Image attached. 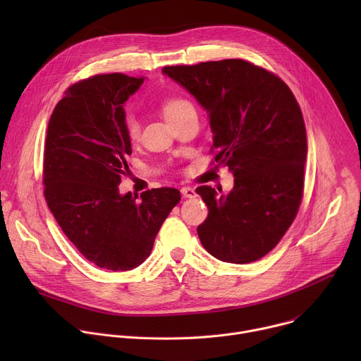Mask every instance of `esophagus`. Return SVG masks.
I'll use <instances>...</instances> for the list:
<instances>
[{"label": "esophagus", "instance_id": "1", "mask_svg": "<svg viewBox=\"0 0 361 361\" xmlns=\"http://www.w3.org/2000/svg\"><path fill=\"white\" fill-rule=\"evenodd\" d=\"M181 194L185 197V198H194L197 195L195 190L191 188V187H183L181 188Z\"/></svg>", "mask_w": 361, "mask_h": 361}]
</instances>
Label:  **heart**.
I'll return each instance as SVG.
<instances>
[{"label": "heart", "instance_id": "b5f03b06", "mask_svg": "<svg viewBox=\"0 0 361 361\" xmlns=\"http://www.w3.org/2000/svg\"><path fill=\"white\" fill-rule=\"evenodd\" d=\"M161 107H163L164 117L169 123L180 118L181 116H184L190 111H195L191 102L183 97H170L163 101ZM124 128L131 140H135L140 135V123L134 114H131V113L126 114Z\"/></svg>", "mask_w": 361, "mask_h": 361}]
</instances>
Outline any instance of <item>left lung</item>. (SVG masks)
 Masks as SVG:
<instances>
[{
  "instance_id": "8db88e82",
  "label": "left lung",
  "mask_w": 361,
  "mask_h": 361,
  "mask_svg": "<svg viewBox=\"0 0 361 361\" xmlns=\"http://www.w3.org/2000/svg\"><path fill=\"white\" fill-rule=\"evenodd\" d=\"M163 73L207 111L214 160L234 176L227 194L195 190L209 209L197 227L202 247L226 263L260 260L286 234L302 197L307 135L298 102L281 78L244 60Z\"/></svg>"
}]
</instances>
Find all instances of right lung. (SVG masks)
<instances>
[{
	"mask_svg": "<svg viewBox=\"0 0 361 361\" xmlns=\"http://www.w3.org/2000/svg\"><path fill=\"white\" fill-rule=\"evenodd\" d=\"M120 73L82 80L51 114L44 148V195L68 240L95 266L127 271L151 254L154 240L181 200L170 187L121 194L131 140L126 101L144 82Z\"/></svg>",
	"mask_w": 361,
	"mask_h": 361,
	"instance_id": "obj_1",
	"label": "right lung"
}]
</instances>
